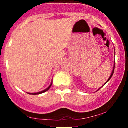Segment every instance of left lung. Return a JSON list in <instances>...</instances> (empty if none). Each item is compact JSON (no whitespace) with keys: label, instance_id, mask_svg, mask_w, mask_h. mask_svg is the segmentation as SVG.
Returning a JSON list of instances; mask_svg holds the SVG:
<instances>
[{"label":"left lung","instance_id":"8db88e82","mask_svg":"<svg viewBox=\"0 0 128 128\" xmlns=\"http://www.w3.org/2000/svg\"><path fill=\"white\" fill-rule=\"evenodd\" d=\"M114 54H115V53H114ZM114 56H115V54H114ZM114 66H115V61H114V67H113V70H112V74H111V76H110V78H108V80H107V81H106V83H105V84H104V85H105V84H106V83H107V82H108V81H109V80H110V78H112V76H113V73H114ZM101 88H102V87H101ZM100 88H99V89H98V90H100Z\"/></svg>","mask_w":128,"mask_h":128}]
</instances>
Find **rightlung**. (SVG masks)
<instances>
[{
  "label": "right lung",
  "instance_id": "right-lung-1",
  "mask_svg": "<svg viewBox=\"0 0 128 128\" xmlns=\"http://www.w3.org/2000/svg\"><path fill=\"white\" fill-rule=\"evenodd\" d=\"M52 82H51V85H50V86H49V87H48L47 88L45 89V90H42V91L40 92H38V93H28V94H30V95H39V94H42V93L46 92V91H48V90L50 88V87H51V86H52Z\"/></svg>",
  "mask_w": 128,
  "mask_h": 128
}]
</instances>
